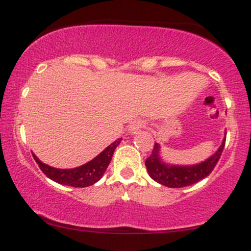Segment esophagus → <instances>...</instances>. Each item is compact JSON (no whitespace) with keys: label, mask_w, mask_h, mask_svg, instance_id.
Returning a JSON list of instances; mask_svg holds the SVG:
<instances>
[{"label":"esophagus","mask_w":251,"mask_h":251,"mask_svg":"<svg viewBox=\"0 0 251 251\" xmlns=\"http://www.w3.org/2000/svg\"><path fill=\"white\" fill-rule=\"evenodd\" d=\"M144 126H145V122L142 119H135L129 124V127H128V131L132 132V133H137L138 131H139L140 128H143Z\"/></svg>","instance_id":"34e87169"}]
</instances>
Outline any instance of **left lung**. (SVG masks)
Instances as JSON below:
<instances>
[{"instance_id":"8db88e82","label":"left lung","mask_w":251,"mask_h":251,"mask_svg":"<svg viewBox=\"0 0 251 251\" xmlns=\"http://www.w3.org/2000/svg\"><path fill=\"white\" fill-rule=\"evenodd\" d=\"M226 140H223L218 151L206 159L205 162L194 166H170L160 162L159 155V145L154 143L153 150L151 154L146 159L145 165L148 169L150 177L168 188H184V186L192 185L203 178L208 177L215 169L216 164L220 160L222 152H223Z\"/></svg>"}]
</instances>
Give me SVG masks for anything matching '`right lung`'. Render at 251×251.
Listing matches in <instances>:
<instances>
[{
    "label": "right lung",
    "instance_id": "1",
    "mask_svg": "<svg viewBox=\"0 0 251 251\" xmlns=\"http://www.w3.org/2000/svg\"><path fill=\"white\" fill-rule=\"evenodd\" d=\"M120 142H122V139L116 140L108 148L103 150L101 153L98 154L94 159H92L91 162L75 169L61 170L51 168V166H48L40 162L36 155L33 154V157L37 165H39V168L41 169V171L51 180L56 181L59 184H63V185L74 186V188H86V186L93 185L94 183H97L102 177L109 162H111L114 150L119 145Z\"/></svg>",
    "mask_w": 251,
    "mask_h": 251
}]
</instances>
